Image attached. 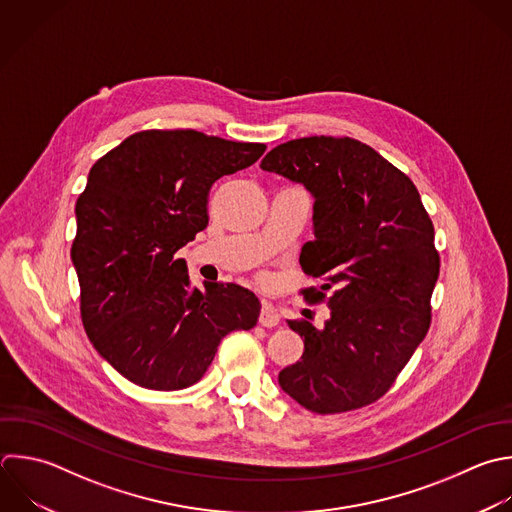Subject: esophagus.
<instances>
[{
	"label": "esophagus",
	"instance_id": "obj_1",
	"mask_svg": "<svg viewBox=\"0 0 512 512\" xmlns=\"http://www.w3.org/2000/svg\"><path fill=\"white\" fill-rule=\"evenodd\" d=\"M258 322H260L262 326H266V328L278 326V322H280V314H278L270 304H264V306H262V312H260Z\"/></svg>",
	"mask_w": 512,
	"mask_h": 512
}]
</instances>
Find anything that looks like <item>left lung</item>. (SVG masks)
I'll return each instance as SVG.
<instances>
[{
  "label": "left lung",
  "instance_id": "left-lung-1",
  "mask_svg": "<svg viewBox=\"0 0 512 512\" xmlns=\"http://www.w3.org/2000/svg\"><path fill=\"white\" fill-rule=\"evenodd\" d=\"M260 168L314 196L300 266L322 284L302 294L330 308L322 328L288 320L304 354L278 382L318 414L362 408L388 392L428 332L440 270L432 220L412 180L352 138L290 140Z\"/></svg>",
  "mask_w": 512,
  "mask_h": 512
}]
</instances>
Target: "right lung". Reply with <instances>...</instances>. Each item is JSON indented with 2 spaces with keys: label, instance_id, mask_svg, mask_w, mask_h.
<instances>
[{
  "label": "right lung",
  "instance_id": "add662e5",
  "mask_svg": "<svg viewBox=\"0 0 512 512\" xmlns=\"http://www.w3.org/2000/svg\"><path fill=\"white\" fill-rule=\"evenodd\" d=\"M264 150L196 130H146L92 166L72 244L82 322L100 356L130 382L188 388L226 334L256 326L254 292L222 282L192 288L176 252L208 226L212 184Z\"/></svg>",
  "mask_w": 512,
  "mask_h": 512
}]
</instances>
